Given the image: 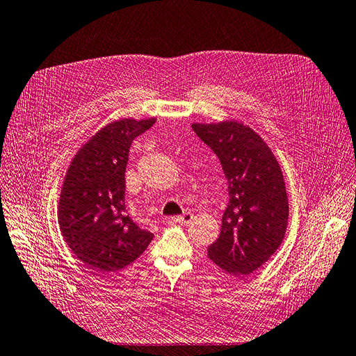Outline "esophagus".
<instances>
[{"label":"esophagus","mask_w":356,"mask_h":356,"mask_svg":"<svg viewBox=\"0 0 356 356\" xmlns=\"http://www.w3.org/2000/svg\"><path fill=\"white\" fill-rule=\"evenodd\" d=\"M192 220H193V213H191V212H184L183 215L173 216V218H172V221H173L175 224H181V225L191 224Z\"/></svg>","instance_id":"1"}]
</instances>
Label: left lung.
<instances>
[{
  "mask_svg": "<svg viewBox=\"0 0 356 356\" xmlns=\"http://www.w3.org/2000/svg\"><path fill=\"white\" fill-rule=\"evenodd\" d=\"M192 129L220 159L228 183L221 233L208 247V256L228 273L250 275L285 236L288 196L282 170L266 143L243 123H193Z\"/></svg>",
  "mask_w": 356,
  "mask_h": 356,
  "instance_id": "left-lung-1",
  "label": "left lung"
}]
</instances>
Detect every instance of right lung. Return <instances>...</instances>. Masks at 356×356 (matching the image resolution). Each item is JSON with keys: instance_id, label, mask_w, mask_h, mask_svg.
I'll list each match as a JSON object with an SVG mask.
<instances>
[{"instance_id": "right-lung-1", "label": "right lung", "mask_w": 356, "mask_h": 356, "mask_svg": "<svg viewBox=\"0 0 356 356\" xmlns=\"http://www.w3.org/2000/svg\"><path fill=\"white\" fill-rule=\"evenodd\" d=\"M156 119H120L74 157L60 191L58 222L71 252L96 272H116L140 257L154 234L127 213L125 170L136 136Z\"/></svg>"}]
</instances>
